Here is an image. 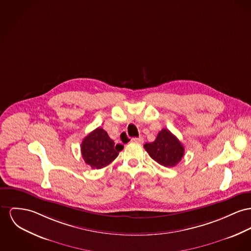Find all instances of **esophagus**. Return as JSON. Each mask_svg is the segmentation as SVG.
<instances>
[{
  "label": "esophagus",
  "instance_id": "esophagus-1",
  "mask_svg": "<svg viewBox=\"0 0 251 251\" xmlns=\"http://www.w3.org/2000/svg\"><path fill=\"white\" fill-rule=\"evenodd\" d=\"M133 143H137V144H142L144 142V139L142 137H139V138H133L131 140Z\"/></svg>",
  "mask_w": 251,
  "mask_h": 251
}]
</instances>
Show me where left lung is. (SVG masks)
I'll list each match as a JSON object with an SVG mask.
<instances>
[{
	"label": "left lung",
	"mask_w": 251,
	"mask_h": 251,
	"mask_svg": "<svg viewBox=\"0 0 251 251\" xmlns=\"http://www.w3.org/2000/svg\"><path fill=\"white\" fill-rule=\"evenodd\" d=\"M144 148L154 161L166 167H175L184 157L183 145L167 128H163L155 141L147 143Z\"/></svg>",
	"instance_id": "obj_1"
}]
</instances>
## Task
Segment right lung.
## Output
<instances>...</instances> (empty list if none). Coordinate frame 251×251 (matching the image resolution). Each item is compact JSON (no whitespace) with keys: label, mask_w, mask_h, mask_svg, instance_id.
<instances>
[{"label":"right lung","mask_w":251,"mask_h":251,"mask_svg":"<svg viewBox=\"0 0 251 251\" xmlns=\"http://www.w3.org/2000/svg\"><path fill=\"white\" fill-rule=\"evenodd\" d=\"M123 149V145L115 146L114 141L100 127L88 134L81 146L84 163L93 169H100L109 165Z\"/></svg>","instance_id":"1"}]
</instances>
